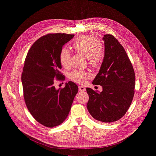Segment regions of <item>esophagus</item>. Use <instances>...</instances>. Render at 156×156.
I'll list each match as a JSON object with an SVG mask.
<instances>
[{"label": "esophagus", "instance_id": "34e87169", "mask_svg": "<svg viewBox=\"0 0 156 156\" xmlns=\"http://www.w3.org/2000/svg\"><path fill=\"white\" fill-rule=\"evenodd\" d=\"M78 88H79V91H84L86 90V88L82 86H79Z\"/></svg>", "mask_w": 156, "mask_h": 156}]
</instances>
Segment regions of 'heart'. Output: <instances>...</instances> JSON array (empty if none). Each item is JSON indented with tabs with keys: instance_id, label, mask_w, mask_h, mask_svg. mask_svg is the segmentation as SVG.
<instances>
[{
	"instance_id": "heart-1",
	"label": "heart",
	"mask_w": 156,
	"mask_h": 156,
	"mask_svg": "<svg viewBox=\"0 0 156 156\" xmlns=\"http://www.w3.org/2000/svg\"><path fill=\"white\" fill-rule=\"evenodd\" d=\"M72 47L74 50L84 55L89 64L93 67H98L100 65L103 56V49L101 44L93 36H81L73 42ZM60 64L65 68H68L70 65V52L66 48L60 50L59 54ZM69 78L79 84L86 83L90 77L87 72L74 70L70 73Z\"/></svg>"
}]
</instances>
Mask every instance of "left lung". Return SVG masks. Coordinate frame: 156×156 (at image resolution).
<instances>
[{"label":"left lung","mask_w":156,"mask_h":156,"mask_svg":"<svg viewBox=\"0 0 156 156\" xmlns=\"http://www.w3.org/2000/svg\"><path fill=\"white\" fill-rule=\"evenodd\" d=\"M104 57L93 84L102 86L98 93L86 87L87 108L91 115L104 123L120 119L128 110L135 94V74L132 64L118 40L105 34Z\"/></svg>","instance_id":"1"}]
</instances>
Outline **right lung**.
<instances>
[{
    "mask_svg": "<svg viewBox=\"0 0 156 156\" xmlns=\"http://www.w3.org/2000/svg\"><path fill=\"white\" fill-rule=\"evenodd\" d=\"M74 34H48L39 38L29 50L21 75L27 107L34 119L42 125L53 128L67 117L76 93L77 85L66 83L56 90L55 79L65 80L60 72V50Z\"/></svg>",
    "mask_w": 156,
    "mask_h": 156,
    "instance_id": "add662e5",
    "label": "right lung"
}]
</instances>
